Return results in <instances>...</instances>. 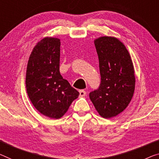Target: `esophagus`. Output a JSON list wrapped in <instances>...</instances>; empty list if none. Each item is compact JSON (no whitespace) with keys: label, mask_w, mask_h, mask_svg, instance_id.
<instances>
[{"label":"esophagus","mask_w":159,"mask_h":159,"mask_svg":"<svg viewBox=\"0 0 159 159\" xmlns=\"http://www.w3.org/2000/svg\"><path fill=\"white\" fill-rule=\"evenodd\" d=\"M86 94H87V92H86V91H84V90H83V89L80 90V97H84L85 95H86Z\"/></svg>","instance_id":"1"}]
</instances>
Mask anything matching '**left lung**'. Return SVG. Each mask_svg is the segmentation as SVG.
Returning a JSON list of instances; mask_svg holds the SVG:
<instances>
[{"mask_svg": "<svg viewBox=\"0 0 159 159\" xmlns=\"http://www.w3.org/2000/svg\"><path fill=\"white\" fill-rule=\"evenodd\" d=\"M99 57L101 84L89 98L104 119L121 113L130 103L135 89L132 60L126 46L118 38L102 36L94 41Z\"/></svg>", "mask_w": 159, "mask_h": 159, "instance_id": "8db88e82", "label": "left lung"}]
</instances>
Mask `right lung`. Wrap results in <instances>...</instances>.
<instances>
[{"mask_svg": "<svg viewBox=\"0 0 159 159\" xmlns=\"http://www.w3.org/2000/svg\"><path fill=\"white\" fill-rule=\"evenodd\" d=\"M60 40L45 37L32 50L27 65L25 84L37 110L50 119L65 115L80 93L60 73Z\"/></svg>", "mask_w": 159, "mask_h": 159, "instance_id": "right-lung-1", "label": "right lung"}]
</instances>
